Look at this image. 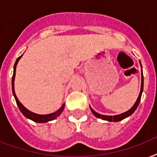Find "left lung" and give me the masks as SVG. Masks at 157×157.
Listing matches in <instances>:
<instances>
[{"mask_svg":"<svg viewBox=\"0 0 157 157\" xmlns=\"http://www.w3.org/2000/svg\"><path fill=\"white\" fill-rule=\"evenodd\" d=\"M141 64V63H140ZM142 67V65H141ZM143 90H144V75H143V70H142V83H141V90H140V93H139V98L137 99L136 103H134V105L133 107L129 110V111H127V112H124V113H121V114L120 115H117V116H104V115H100L97 113L96 112H94L92 108L90 107L91 112H93V114L96 117H98V118H101V119L105 120V121H121V120L124 119V118H126V117H129L130 115H132L134 113V112L136 110V108L138 107L139 104V102L141 100V96H142V93H143Z\"/></svg>","mask_w":157,"mask_h":157,"instance_id":"1","label":"left lung"}]
</instances>
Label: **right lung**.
I'll list each match as a JSON object with an SVG mask.
<instances>
[{"instance_id": "right-lung-1", "label": "right lung", "mask_w": 157, "mask_h": 157, "mask_svg": "<svg viewBox=\"0 0 157 157\" xmlns=\"http://www.w3.org/2000/svg\"><path fill=\"white\" fill-rule=\"evenodd\" d=\"M23 56V55H21L20 57H18L17 60H16L15 63H14V66H13V76H12V90H13V94L14 96V98H15L16 103H17V105H18V108L21 111V112L24 115V117H26L28 119L32 120L33 121L35 122H38V123H45V122H48L50 121H52V120L56 119L57 117H59V115L61 114V112L63 111L64 108V104H63L60 108H59L57 112H54V113H51V114H47V115H39V114H36L34 112H30L29 110H28L24 106H23L22 103L18 101V98L16 97L15 92H14V77H15V71H16V65L18 63V60L20 59L21 57Z\"/></svg>"}]
</instances>
